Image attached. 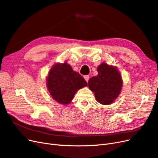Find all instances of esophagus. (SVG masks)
Wrapping results in <instances>:
<instances>
[{"label":"esophagus","mask_w":158,"mask_h":158,"mask_svg":"<svg viewBox=\"0 0 158 158\" xmlns=\"http://www.w3.org/2000/svg\"><path fill=\"white\" fill-rule=\"evenodd\" d=\"M84 78H85V79L86 82H88V81L89 79V75H85V76H84Z\"/></svg>","instance_id":"esophagus-1"}]
</instances>
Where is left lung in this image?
Returning a JSON list of instances; mask_svg holds the SVG:
<instances>
[{
    "label": "left lung",
    "mask_w": 158,
    "mask_h": 158,
    "mask_svg": "<svg viewBox=\"0 0 158 158\" xmlns=\"http://www.w3.org/2000/svg\"><path fill=\"white\" fill-rule=\"evenodd\" d=\"M98 75L89 80V88L96 100L103 105H109L118 98L123 86V79L115 66L105 62L97 68Z\"/></svg>",
    "instance_id": "left-lung-1"
}]
</instances>
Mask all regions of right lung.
Wrapping results in <instances>:
<instances>
[{
  "label": "right lung",
  "instance_id": "1",
  "mask_svg": "<svg viewBox=\"0 0 158 158\" xmlns=\"http://www.w3.org/2000/svg\"><path fill=\"white\" fill-rule=\"evenodd\" d=\"M87 86V83L72 66L64 62L56 63L47 77V87L51 97L62 105L69 104L77 91Z\"/></svg>",
  "mask_w": 158,
  "mask_h": 158
}]
</instances>
